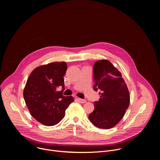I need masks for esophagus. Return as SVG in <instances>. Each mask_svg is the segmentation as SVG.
I'll list each match as a JSON object with an SVG mask.
<instances>
[{"label":"esophagus","mask_w":160,"mask_h":160,"mask_svg":"<svg viewBox=\"0 0 160 160\" xmlns=\"http://www.w3.org/2000/svg\"><path fill=\"white\" fill-rule=\"evenodd\" d=\"M75 99H76L78 102H81V103H85V102H87V101H86L85 99H80V98H78V97H75Z\"/></svg>","instance_id":"1"}]
</instances>
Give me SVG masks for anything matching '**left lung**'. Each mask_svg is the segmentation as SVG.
Listing matches in <instances>:
<instances>
[{
    "instance_id": "1",
    "label": "left lung",
    "mask_w": 160,
    "mask_h": 160,
    "mask_svg": "<svg viewBox=\"0 0 160 160\" xmlns=\"http://www.w3.org/2000/svg\"><path fill=\"white\" fill-rule=\"evenodd\" d=\"M94 90L100 98L88 119L98 128L109 129L122 120L130 104V94L121 73L108 60L96 61L93 66Z\"/></svg>"
}]
</instances>
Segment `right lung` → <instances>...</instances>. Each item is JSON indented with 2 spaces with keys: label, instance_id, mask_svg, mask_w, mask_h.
<instances>
[{
  "label": "right lung",
  "instance_id": "add662e5",
  "mask_svg": "<svg viewBox=\"0 0 160 160\" xmlns=\"http://www.w3.org/2000/svg\"><path fill=\"white\" fill-rule=\"evenodd\" d=\"M67 70L65 62L42 65L30 75L23 91V97L32 116L46 126L58 124L65 111L74 101L72 96H64V78ZM61 87V91L57 89Z\"/></svg>",
  "mask_w": 160,
  "mask_h": 160
}]
</instances>
